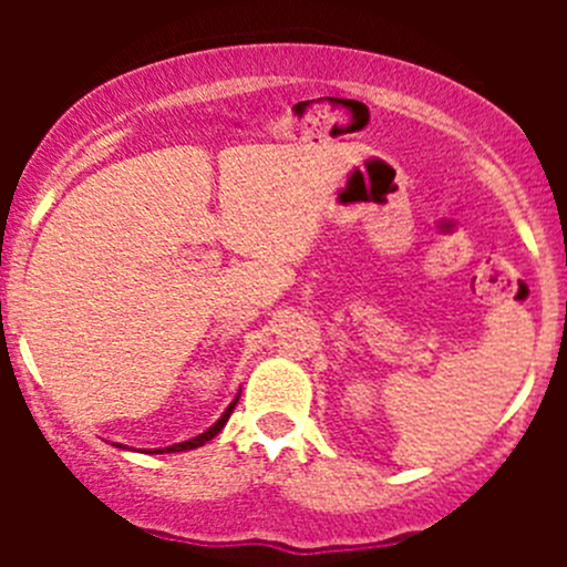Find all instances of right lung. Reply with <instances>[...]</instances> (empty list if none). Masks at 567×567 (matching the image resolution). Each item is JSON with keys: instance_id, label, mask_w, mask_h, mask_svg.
I'll return each instance as SVG.
<instances>
[{"instance_id": "obj_1", "label": "right lung", "mask_w": 567, "mask_h": 567, "mask_svg": "<svg viewBox=\"0 0 567 567\" xmlns=\"http://www.w3.org/2000/svg\"><path fill=\"white\" fill-rule=\"evenodd\" d=\"M236 403H238V398L233 400L230 405H227L225 409V414L219 416V420L214 422V425L208 427V431L205 433H199V436H194V439H188V442H181V444H173V447H162V450H153V453H183V450H197V447H203L205 442H210V439L216 436V433L221 431V427L227 425V420H230V414H233V409H236Z\"/></svg>"}]
</instances>
